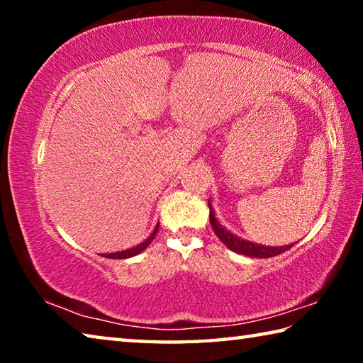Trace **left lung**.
<instances>
[{
	"label": "left lung",
	"mask_w": 363,
	"mask_h": 363,
	"mask_svg": "<svg viewBox=\"0 0 363 363\" xmlns=\"http://www.w3.org/2000/svg\"><path fill=\"white\" fill-rule=\"evenodd\" d=\"M208 206H210V223L214 233H216L219 240L223 242L227 248L235 251V253L251 256V257H272L291 248V245H286V247H264V245L242 240V238L232 235L229 230H225L224 227L218 223V219L214 218V211L210 201H208Z\"/></svg>",
	"instance_id": "1"
}]
</instances>
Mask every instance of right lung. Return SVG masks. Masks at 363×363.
<instances>
[{
  "label": "right lung",
  "instance_id": "obj_1",
  "mask_svg": "<svg viewBox=\"0 0 363 363\" xmlns=\"http://www.w3.org/2000/svg\"><path fill=\"white\" fill-rule=\"evenodd\" d=\"M157 232H158V225L155 227V230L152 232V235L147 238L145 242H143L140 245H138V247H134V248H131V250H126V251H118V253H110V255H102V256H106V257H110V259H126V257H131V256H136V255H139L140 251H144L147 247H149L150 245V242L153 240V238H155V235H157Z\"/></svg>",
  "mask_w": 363,
  "mask_h": 363
}]
</instances>
